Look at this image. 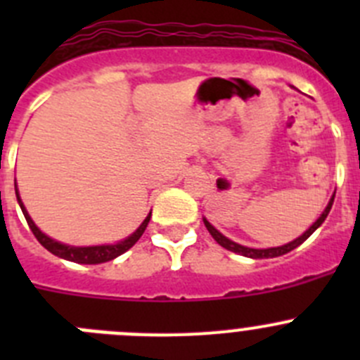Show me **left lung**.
<instances>
[{
	"label": "left lung",
	"mask_w": 360,
	"mask_h": 360,
	"mask_svg": "<svg viewBox=\"0 0 360 360\" xmlns=\"http://www.w3.org/2000/svg\"><path fill=\"white\" fill-rule=\"evenodd\" d=\"M333 198H335V195H333L332 198H330L328 205H326V209H324V211H323V214H321L319 218H317L316 224L311 225V227L308 229V231H304L303 234H301V236L295 238V240L290 241V243L281 245V247H272V249H250V247H243V245H240V243H236V241H232V240H229V238H225L224 234H221V232H219V231H216V229L212 227V225L209 224V221H207V219H205V218H203V224H205V227H207V231L211 232V236L214 238L216 243H219V245H221V247H224V249L231 250V252H236V254H241V256L252 257V259H265V257H278V256H283V254L290 252V250H294L295 247H299V245L303 243V241H307L308 238H310L311 234L316 232L317 227H321V225H323V221H324V219H326V216H328L330 209H332Z\"/></svg>",
	"instance_id": "obj_1"
}]
</instances>
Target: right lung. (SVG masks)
I'll use <instances>...</instances> for the list:
<instances>
[{
    "label": "right lung",
    "mask_w": 360,
    "mask_h": 360,
    "mask_svg": "<svg viewBox=\"0 0 360 360\" xmlns=\"http://www.w3.org/2000/svg\"><path fill=\"white\" fill-rule=\"evenodd\" d=\"M15 186V184H14ZM15 196H18V202H19V207H21V211H23L25 214V219H27L28 227H30V231L34 232V236L37 238V241H39L41 245H43L44 249L50 250V252L53 254V256H59L63 257V259H68V262H73V263H82V265H97V263H106V262H111V259H115L117 256H120V254H124L126 250H129L133 247V245L136 243V241L141 240V236L144 234L146 227H148L149 224V218H151V212H149L148 216H146V219L141 224V227L136 229L135 232H133L131 236H128L126 240L119 241V243L115 245H95V247H72V245H65V243H59V241L52 240L50 236H46L44 232H41L39 229H37V225L32 221V218L28 216L27 209H25L23 202H21V198H19V193L18 189H15Z\"/></svg>",
    "instance_id": "1"
}]
</instances>
